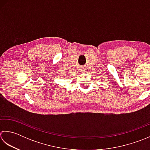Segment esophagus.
I'll return each mask as SVG.
<instances>
[{"label": "esophagus", "mask_w": 150, "mask_h": 150, "mask_svg": "<svg viewBox=\"0 0 150 150\" xmlns=\"http://www.w3.org/2000/svg\"><path fill=\"white\" fill-rule=\"evenodd\" d=\"M81 72H84V71H81Z\"/></svg>", "instance_id": "34e87169"}]
</instances>
